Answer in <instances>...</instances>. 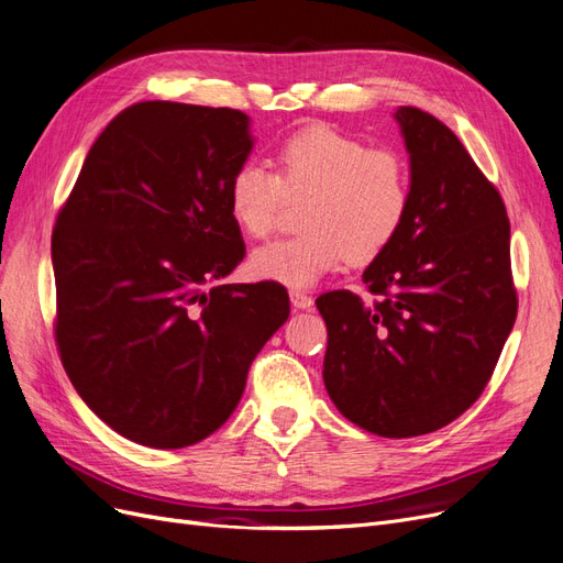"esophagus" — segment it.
Segmentation results:
<instances>
[{
    "mask_svg": "<svg viewBox=\"0 0 563 563\" xmlns=\"http://www.w3.org/2000/svg\"><path fill=\"white\" fill-rule=\"evenodd\" d=\"M291 305L296 310H312L314 300H312V296L302 294V291H291Z\"/></svg>",
    "mask_w": 563,
    "mask_h": 563,
    "instance_id": "obj_1",
    "label": "esophagus"
}]
</instances>
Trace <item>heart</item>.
Returning <instances> with one entry per match:
<instances>
[{
    "label": "heart",
    "mask_w": 563,
    "mask_h": 563,
    "mask_svg": "<svg viewBox=\"0 0 563 563\" xmlns=\"http://www.w3.org/2000/svg\"><path fill=\"white\" fill-rule=\"evenodd\" d=\"M277 166L272 174L244 162L228 180L230 218L251 240L275 230L286 199H305L298 218L305 232L251 253L255 279L310 288L350 258H378L399 236L411 209V178L399 152L312 124L279 145Z\"/></svg>",
    "instance_id": "heart-1"
}]
</instances>
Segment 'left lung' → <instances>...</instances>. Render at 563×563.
Wrapping results in <instances>:
<instances>
[{
    "mask_svg": "<svg viewBox=\"0 0 563 563\" xmlns=\"http://www.w3.org/2000/svg\"><path fill=\"white\" fill-rule=\"evenodd\" d=\"M411 159V209L364 269L376 300L317 298L329 329L323 385L354 424L389 439L434 432L479 399L517 319L509 220L457 135L395 112Z\"/></svg>",
    "mask_w": 563,
    "mask_h": 563,
    "instance_id": "8db88e82",
    "label": "left lung"
}]
</instances>
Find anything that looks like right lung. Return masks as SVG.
Instances as JSON below:
<instances>
[{
    "mask_svg": "<svg viewBox=\"0 0 563 563\" xmlns=\"http://www.w3.org/2000/svg\"><path fill=\"white\" fill-rule=\"evenodd\" d=\"M251 147L240 110L135 103L98 135L58 213L60 362L91 411L135 444L183 449L213 434L291 312L279 284L220 282L246 253L228 180Z\"/></svg>",
    "mask_w": 563,
    "mask_h": 563,
    "instance_id": "obj_1",
    "label": "right lung"
}]
</instances>
